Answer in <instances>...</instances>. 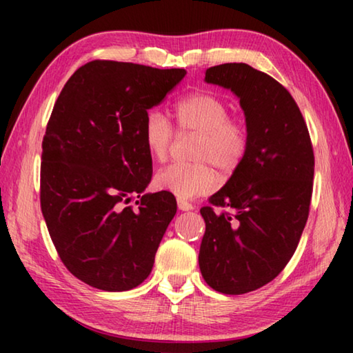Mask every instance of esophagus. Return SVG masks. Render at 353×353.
<instances>
[{
	"label": "esophagus",
	"instance_id": "obj_1",
	"mask_svg": "<svg viewBox=\"0 0 353 353\" xmlns=\"http://www.w3.org/2000/svg\"><path fill=\"white\" fill-rule=\"evenodd\" d=\"M177 204H179V207H181V208H183V204H185V201H183L182 198H179V199H177Z\"/></svg>",
	"mask_w": 353,
	"mask_h": 353
}]
</instances>
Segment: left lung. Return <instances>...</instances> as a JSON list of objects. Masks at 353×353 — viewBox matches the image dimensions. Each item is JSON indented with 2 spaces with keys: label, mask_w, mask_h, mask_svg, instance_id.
Wrapping results in <instances>:
<instances>
[{
  "label": "left lung",
  "mask_w": 353,
  "mask_h": 353,
  "mask_svg": "<svg viewBox=\"0 0 353 353\" xmlns=\"http://www.w3.org/2000/svg\"><path fill=\"white\" fill-rule=\"evenodd\" d=\"M183 76L179 68L93 61L56 101L41 145V213L63 265L93 288L134 290L152 271L176 212L168 191H146L148 112Z\"/></svg>",
  "instance_id": "1"
}]
</instances>
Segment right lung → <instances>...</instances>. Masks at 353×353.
<instances>
[{
  "mask_svg": "<svg viewBox=\"0 0 353 353\" xmlns=\"http://www.w3.org/2000/svg\"><path fill=\"white\" fill-rule=\"evenodd\" d=\"M207 83L240 99L246 146L234 174L210 198L202 218L201 274L223 294H244L288 265L307 224L314 155L307 124L291 94L248 63L205 71Z\"/></svg>",
  "mask_w": 353,
  "mask_h": 353,
  "instance_id": "right-lung-1",
  "label": "right lung"
}]
</instances>
